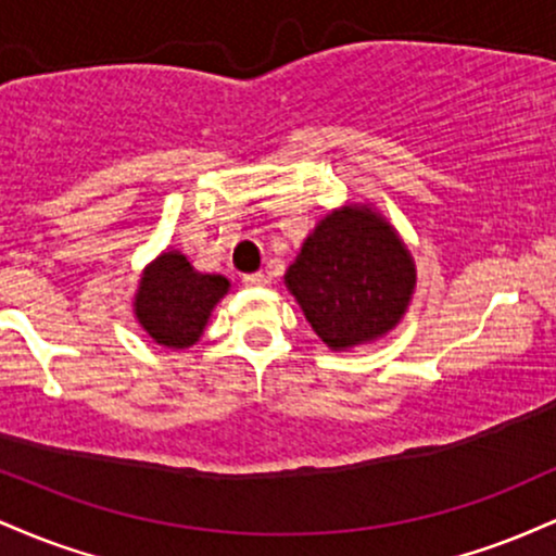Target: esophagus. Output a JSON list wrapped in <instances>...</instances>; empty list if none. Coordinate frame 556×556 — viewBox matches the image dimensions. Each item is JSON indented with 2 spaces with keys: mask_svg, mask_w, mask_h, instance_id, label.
<instances>
[{
  "mask_svg": "<svg viewBox=\"0 0 556 556\" xmlns=\"http://www.w3.org/2000/svg\"><path fill=\"white\" fill-rule=\"evenodd\" d=\"M242 285H245V287H266V285H269V277H266V274H245V277H242Z\"/></svg>",
  "mask_w": 556,
  "mask_h": 556,
  "instance_id": "obj_1",
  "label": "esophagus"
}]
</instances>
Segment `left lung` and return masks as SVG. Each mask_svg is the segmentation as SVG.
Masks as SVG:
<instances>
[{
	"mask_svg": "<svg viewBox=\"0 0 556 556\" xmlns=\"http://www.w3.org/2000/svg\"><path fill=\"white\" fill-rule=\"evenodd\" d=\"M305 318L331 350L384 337L416 290V264L371 206H342L318 222L285 274Z\"/></svg>",
	"mask_w": 556,
	"mask_h": 556,
	"instance_id": "obj_1",
	"label": "left lung"
}]
</instances>
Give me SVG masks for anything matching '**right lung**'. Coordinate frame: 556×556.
Segmentation results:
<instances>
[{"label":"right lung","mask_w":556,"mask_h":556,"mask_svg":"<svg viewBox=\"0 0 556 556\" xmlns=\"http://www.w3.org/2000/svg\"><path fill=\"white\" fill-rule=\"evenodd\" d=\"M227 290V277L195 271L180 251H167L146 266L132 311L151 340L185 350L201 340L214 305Z\"/></svg>","instance_id":"add662e5"}]
</instances>
